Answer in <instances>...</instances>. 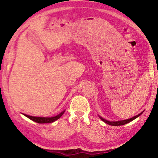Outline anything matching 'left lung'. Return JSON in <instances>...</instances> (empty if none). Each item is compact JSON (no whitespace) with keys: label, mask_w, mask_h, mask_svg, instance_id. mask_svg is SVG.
I'll list each match as a JSON object with an SVG mask.
<instances>
[{"label":"left lung","mask_w":158,"mask_h":158,"mask_svg":"<svg viewBox=\"0 0 158 158\" xmlns=\"http://www.w3.org/2000/svg\"><path fill=\"white\" fill-rule=\"evenodd\" d=\"M143 113V111L141 112L140 114H137V115L135 116V117H131V118L124 119V120H119V121H109V120H107V119H106L102 118V117H100V116H99V118L102 119L103 122H105L106 123H107V124L110 125V126H123V125H126V124H127V123L131 122L132 120H134V119H135L136 118H137V117H138L139 116H140Z\"/></svg>","instance_id":"left-lung-1"}]
</instances>
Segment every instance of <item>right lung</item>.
Masks as SVG:
<instances>
[{
    "instance_id": "right-lung-1",
    "label": "right lung",
    "mask_w": 158,
    "mask_h": 158,
    "mask_svg": "<svg viewBox=\"0 0 158 158\" xmlns=\"http://www.w3.org/2000/svg\"><path fill=\"white\" fill-rule=\"evenodd\" d=\"M65 110H63L62 112H61L60 114H59L58 115L55 116V117H33V116H30L27 115V114H23L25 117H28L29 119H30L31 120L34 121V122L37 123H50L55 122L56 120H57L58 119H59L61 116L63 115V114L64 113Z\"/></svg>"
}]
</instances>
